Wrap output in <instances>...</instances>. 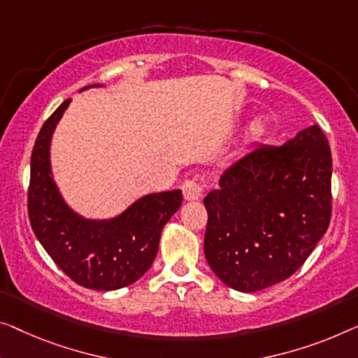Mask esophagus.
<instances>
[{"instance_id": "34e87169", "label": "esophagus", "mask_w": 358, "mask_h": 358, "mask_svg": "<svg viewBox=\"0 0 358 358\" xmlns=\"http://www.w3.org/2000/svg\"><path fill=\"white\" fill-rule=\"evenodd\" d=\"M181 189H183V196L186 201H197L202 196V193H204V186L196 180H186L183 186H181Z\"/></svg>"}]
</instances>
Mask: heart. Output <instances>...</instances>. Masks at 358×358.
<instances>
[{
    "instance_id": "1",
    "label": "heart",
    "mask_w": 358,
    "mask_h": 358,
    "mask_svg": "<svg viewBox=\"0 0 358 358\" xmlns=\"http://www.w3.org/2000/svg\"><path fill=\"white\" fill-rule=\"evenodd\" d=\"M262 130H264V124H262V122H260V120L254 122V124H252V133H254V135H259V133L262 131Z\"/></svg>"
}]
</instances>
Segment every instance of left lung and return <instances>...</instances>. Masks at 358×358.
Here are the masks:
<instances>
[{
    "instance_id": "8db88e82",
    "label": "left lung",
    "mask_w": 358,
    "mask_h": 358,
    "mask_svg": "<svg viewBox=\"0 0 358 358\" xmlns=\"http://www.w3.org/2000/svg\"><path fill=\"white\" fill-rule=\"evenodd\" d=\"M331 172L318 125L236 159L204 197V254L213 273L241 292L289 278L328 230Z\"/></svg>"
}]
</instances>
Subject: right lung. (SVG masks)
<instances>
[{
	"mask_svg": "<svg viewBox=\"0 0 358 358\" xmlns=\"http://www.w3.org/2000/svg\"><path fill=\"white\" fill-rule=\"evenodd\" d=\"M101 85H92L93 88ZM71 99L52 112L36 136L30 159L29 218L31 230L55 264L77 285L98 291L125 287L156 259L165 223L180 209L181 189L140 197L117 217L85 218L72 210L51 172L50 148Z\"/></svg>",
	"mask_w": 358,
	"mask_h": 358,
	"instance_id": "1",
	"label": "right lung"
}]
</instances>
